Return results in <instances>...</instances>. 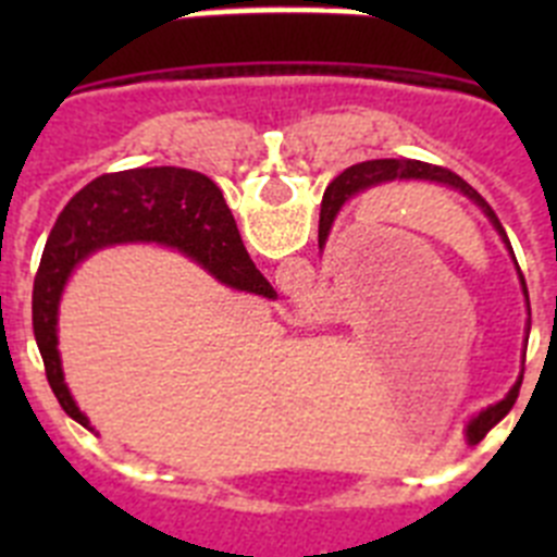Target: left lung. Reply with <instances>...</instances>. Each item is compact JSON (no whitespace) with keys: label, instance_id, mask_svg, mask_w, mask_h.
Returning <instances> with one entry per match:
<instances>
[{"label":"left lung","instance_id":"left-lung-1","mask_svg":"<svg viewBox=\"0 0 557 557\" xmlns=\"http://www.w3.org/2000/svg\"><path fill=\"white\" fill-rule=\"evenodd\" d=\"M435 181V184H446L451 186V189H460L466 198L474 200L476 206H480L485 214H488V220L494 223V228L499 231L502 243L508 245L510 248V239L508 234H505V228H502L499 218L494 214V209H491L488 203H485V198H482L480 191L471 189L466 181L460 178V175H455V172L444 170V166H435V164H424V161H407V159H379V161H366V164H357V166H348L346 172H339L337 178L329 184L326 195H323V206H321V231H318V245H326V236H329V228H332L334 218H337V211L343 209V203H346L348 198H354V195H359V191L366 189H373V186L379 184H387V181ZM510 253H513V248H510ZM516 262V256H513ZM519 268V264H516ZM521 275V270H519ZM521 287H524V275H521ZM524 295H528V287H524ZM519 385L521 382H516L513 391L508 393V396L502 398L499 405L488 407V410H482L480 416L471 421L469 426V441H480L485 432L491 430V426L499 421V418H505V412L510 410V405H513V398L519 396Z\"/></svg>","mask_w":557,"mask_h":557}]
</instances>
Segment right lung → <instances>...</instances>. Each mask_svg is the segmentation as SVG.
Masks as SVG:
<instances>
[{
  "mask_svg": "<svg viewBox=\"0 0 557 557\" xmlns=\"http://www.w3.org/2000/svg\"><path fill=\"white\" fill-rule=\"evenodd\" d=\"M120 243H161L203 264L234 289L273 298V287L250 262L223 191L203 172L181 166H139L111 172L83 186L49 231L36 284L33 332L47 382L69 418L91 430L63 382L58 354V304L69 273L88 253ZM95 432V430H91Z\"/></svg>",
  "mask_w": 557,
  "mask_h": 557,
  "instance_id": "add662e5",
  "label": "right lung"
}]
</instances>
